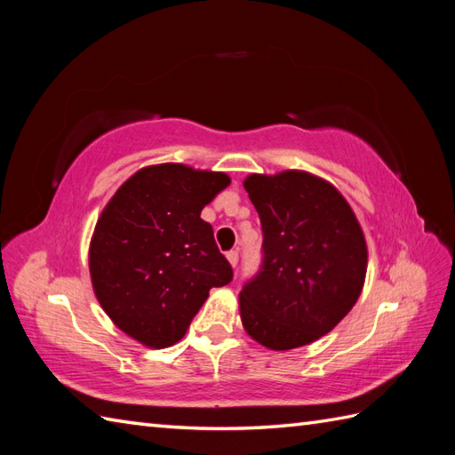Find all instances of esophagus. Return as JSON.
I'll list each match as a JSON object with an SVG mask.
<instances>
[{
  "instance_id": "34e87169",
  "label": "esophagus",
  "mask_w": 455,
  "mask_h": 455,
  "mask_svg": "<svg viewBox=\"0 0 455 455\" xmlns=\"http://www.w3.org/2000/svg\"><path fill=\"white\" fill-rule=\"evenodd\" d=\"M227 259L230 262V266L236 267L238 266V252H236V250H230V252H227Z\"/></svg>"
}]
</instances>
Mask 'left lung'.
<instances>
[{"mask_svg": "<svg viewBox=\"0 0 455 455\" xmlns=\"http://www.w3.org/2000/svg\"><path fill=\"white\" fill-rule=\"evenodd\" d=\"M244 189L262 222V266L240 291L244 331L269 350L328 334L362 293L367 246L352 207L307 172L252 173Z\"/></svg>", "mask_w": 455, "mask_h": 455, "instance_id": "1", "label": "left lung"}]
</instances>
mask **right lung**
I'll return each instance as SVG.
<instances>
[{
    "label": "right lung",
    "mask_w": 455,
    "mask_h": 455,
    "mask_svg": "<svg viewBox=\"0 0 455 455\" xmlns=\"http://www.w3.org/2000/svg\"><path fill=\"white\" fill-rule=\"evenodd\" d=\"M230 183L222 172L158 164L131 176L95 225L90 274L103 311L148 347L181 340L211 287L233 282L203 207Z\"/></svg>",
    "instance_id": "1"
}]
</instances>
